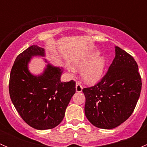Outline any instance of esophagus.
<instances>
[{"label":"esophagus","mask_w":147,"mask_h":147,"mask_svg":"<svg viewBox=\"0 0 147 147\" xmlns=\"http://www.w3.org/2000/svg\"><path fill=\"white\" fill-rule=\"evenodd\" d=\"M82 91V86L80 82L76 83V92H81Z\"/></svg>","instance_id":"34e87169"}]
</instances>
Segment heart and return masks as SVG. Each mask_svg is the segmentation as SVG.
Segmentation results:
<instances>
[{
  "label": "heart",
  "instance_id": "1",
  "mask_svg": "<svg viewBox=\"0 0 147 147\" xmlns=\"http://www.w3.org/2000/svg\"><path fill=\"white\" fill-rule=\"evenodd\" d=\"M98 52H92L75 64L77 69H84L82 78L89 84H94L98 82L103 74L105 60L104 57H98Z\"/></svg>",
  "mask_w": 147,
  "mask_h": 147
}]
</instances>
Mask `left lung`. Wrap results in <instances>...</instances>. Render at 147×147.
Wrapping results in <instances>:
<instances>
[{"instance_id": "8db88e82", "label": "left lung", "mask_w": 147, "mask_h": 147, "mask_svg": "<svg viewBox=\"0 0 147 147\" xmlns=\"http://www.w3.org/2000/svg\"><path fill=\"white\" fill-rule=\"evenodd\" d=\"M115 53L101 80L82 90L87 119L105 129L118 127L131 116L142 90V78L134 57L117 46Z\"/></svg>"}]
</instances>
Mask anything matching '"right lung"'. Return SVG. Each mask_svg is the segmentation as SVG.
Returning <instances> with one entry per match:
<instances>
[{
  "instance_id": "obj_1",
  "label": "right lung",
  "mask_w": 147,
  "mask_h": 147,
  "mask_svg": "<svg viewBox=\"0 0 147 147\" xmlns=\"http://www.w3.org/2000/svg\"><path fill=\"white\" fill-rule=\"evenodd\" d=\"M45 56V50L32 45L16 57L10 75L9 94L19 115L30 127L39 130L57 127L75 93V81L61 82L60 68L50 64L43 74L34 76L28 64L32 56Z\"/></svg>"
}]
</instances>
